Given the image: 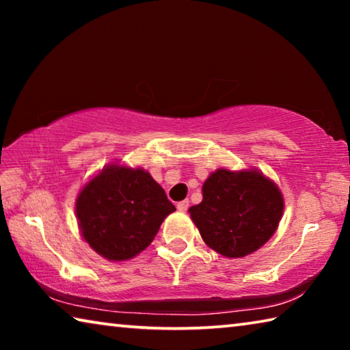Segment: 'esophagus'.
Instances as JSON below:
<instances>
[{"instance_id":"obj_1","label":"esophagus","mask_w":350,"mask_h":350,"mask_svg":"<svg viewBox=\"0 0 350 350\" xmlns=\"http://www.w3.org/2000/svg\"><path fill=\"white\" fill-rule=\"evenodd\" d=\"M188 206H189V204H188V200H180V202H179V204H177V210L185 213V211L188 210Z\"/></svg>"}]
</instances>
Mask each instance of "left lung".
Here are the masks:
<instances>
[{
    "label": "left lung",
    "instance_id": "obj_1",
    "mask_svg": "<svg viewBox=\"0 0 350 350\" xmlns=\"http://www.w3.org/2000/svg\"><path fill=\"white\" fill-rule=\"evenodd\" d=\"M202 202L189 216L206 245L227 258H244L262 247L282 217L284 198L256 168H219L202 185Z\"/></svg>",
    "mask_w": 350,
    "mask_h": 350
}]
</instances>
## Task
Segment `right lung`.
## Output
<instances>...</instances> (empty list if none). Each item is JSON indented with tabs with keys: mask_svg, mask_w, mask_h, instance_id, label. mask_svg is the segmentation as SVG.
Returning a JSON list of instances; mask_svg holds the SVG:
<instances>
[{
	"mask_svg": "<svg viewBox=\"0 0 350 350\" xmlns=\"http://www.w3.org/2000/svg\"><path fill=\"white\" fill-rule=\"evenodd\" d=\"M174 210L148 171L117 163L92 177L75 200L83 239L108 260L137 256Z\"/></svg>",
	"mask_w": 350,
	"mask_h": 350,
	"instance_id": "add662e5",
	"label": "right lung"
}]
</instances>
